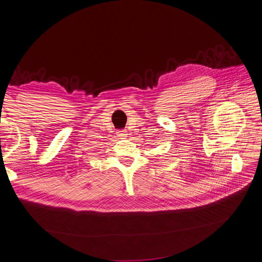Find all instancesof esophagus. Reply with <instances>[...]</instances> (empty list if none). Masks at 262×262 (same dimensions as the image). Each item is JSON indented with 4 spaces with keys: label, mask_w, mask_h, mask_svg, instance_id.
I'll return each instance as SVG.
<instances>
[{
    "label": "esophagus",
    "mask_w": 262,
    "mask_h": 262,
    "mask_svg": "<svg viewBox=\"0 0 262 262\" xmlns=\"http://www.w3.org/2000/svg\"><path fill=\"white\" fill-rule=\"evenodd\" d=\"M117 135L119 138H125L127 137V132H125L124 130H119V131H117Z\"/></svg>",
    "instance_id": "obj_1"
}]
</instances>
